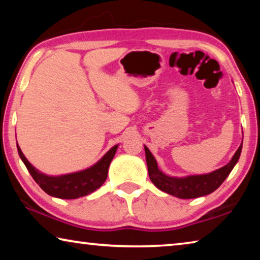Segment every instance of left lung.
<instances>
[{"instance_id":"8db88e82","label":"left lung","mask_w":260,"mask_h":260,"mask_svg":"<svg viewBox=\"0 0 260 260\" xmlns=\"http://www.w3.org/2000/svg\"><path fill=\"white\" fill-rule=\"evenodd\" d=\"M144 151H146L149 178L158 189L170 193V195L179 197V199H197V197L213 192L225 181V179L232 172L233 167L239 160L242 144L237 149L235 155L233 156L232 160L221 169L213 171L209 174L189 175L184 178H174L164 174L158 169L155 157L146 146H144Z\"/></svg>"}]
</instances>
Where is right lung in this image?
Masks as SVG:
<instances>
[{
  "label": "right lung",
  "instance_id": "right-lung-1",
  "mask_svg": "<svg viewBox=\"0 0 260 260\" xmlns=\"http://www.w3.org/2000/svg\"><path fill=\"white\" fill-rule=\"evenodd\" d=\"M117 148L118 146L112 147L101 158V160L89 167V169L71 174L59 175V177H50V175L39 172L34 166L30 165V162L26 159L24 153L21 152L20 148L17 144V149H18L21 160L27 167L28 172L35 180V182L48 195L64 200H73L86 196L102 186L105 180H107L110 162L116 155Z\"/></svg>",
  "mask_w": 260,
  "mask_h": 260
}]
</instances>
